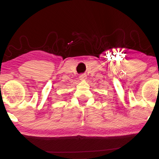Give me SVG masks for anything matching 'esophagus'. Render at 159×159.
I'll use <instances>...</instances> for the list:
<instances>
[{
	"instance_id": "obj_1",
	"label": "esophagus",
	"mask_w": 159,
	"mask_h": 159,
	"mask_svg": "<svg viewBox=\"0 0 159 159\" xmlns=\"http://www.w3.org/2000/svg\"><path fill=\"white\" fill-rule=\"evenodd\" d=\"M86 79V76L85 74H83V75H80V80H85Z\"/></svg>"
}]
</instances>
